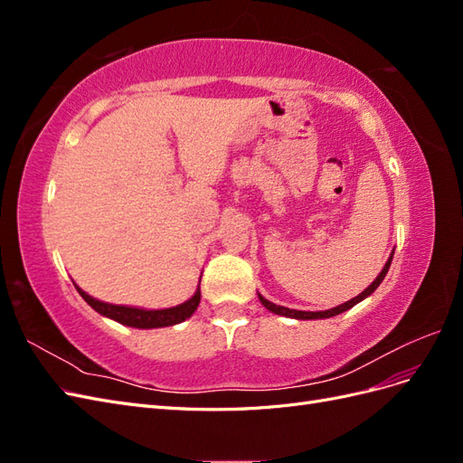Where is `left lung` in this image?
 <instances>
[{"label": "left lung", "mask_w": 463, "mask_h": 463, "mask_svg": "<svg viewBox=\"0 0 463 463\" xmlns=\"http://www.w3.org/2000/svg\"><path fill=\"white\" fill-rule=\"evenodd\" d=\"M390 262H392V257L388 259V262L384 264V269H383V272L376 276V279L374 282L363 291V293H359L357 298H354L352 301H347V303H342L340 307H334V309H328V311H317V313H313V311H296V309H288V307H279V305H274V303H270L269 299H264L262 296H259V299H260V303L266 307V309L269 311H272V313H276V315H282V317H291V318H299V320H311V318H330V317H335V315H340V313H344V311H347V309H352L354 305H357L359 301H363L365 298H369L371 293L381 286V282L384 279V276H386V272H388V269H390Z\"/></svg>", "instance_id": "8db88e82"}]
</instances>
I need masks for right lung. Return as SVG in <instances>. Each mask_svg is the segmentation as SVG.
Here are the masks:
<instances>
[{
	"instance_id": "add662e5",
	"label": "right lung",
	"mask_w": 463,
	"mask_h": 463,
	"mask_svg": "<svg viewBox=\"0 0 463 463\" xmlns=\"http://www.w3.org/2000/svg\"><path fill=\"white\" fill-rule=\"evenodd\" d=\"M77 288V286H75ZM80 293V298L85 299L96 313H100L108 318H114L125 326H133V328H162V326H174L177 322H184L189 318L194 311H197L199 301H201V289L194 291V296L181 303L177 307H172V309H162V311H146V309H135V307H123V305H109L102 303L94 298H90L89 293L77 288Z\"/></svg>"
}]
</instances>
